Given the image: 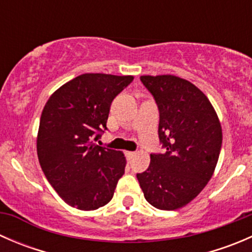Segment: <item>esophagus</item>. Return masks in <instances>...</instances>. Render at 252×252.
<instances>
[{"label":"esophagus","instance_id":"esophagus-1","mask_svg":"<svg viewBox=\"0 0 252 252\" xmlns=\"http://www.w3.org/2000/svg\"><path fill=\"white\" fill-rule=\"evenodd\" d=\"M135 155H136V152H134V151H126V156L128 159H131L134 156H135Z\"/></svg>","mask_w":252,"mask_h":252}]
</instances>
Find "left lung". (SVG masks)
<instances>
[{"instance_id":"left-lung-1","label":"left lung","mask_w":252,"mask_h":252,"mask_svg":"<svg viewBox=\"0 0 252 252\" xmlns=\"http://www.w3.org/2000/svg\"><path fill=\"white\" fill-rule=\"evenodd\" d=\"M159 111L158 136L164 154L150 155L149 168L136 174L149 204L173 211L194 200L215 172L222 126L199 88L175 75H142Z\"/></svg>"}]
</instances>
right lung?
<instances>
[{"mask_svg":"<svg viewBox=\"0 0 252 252\" xmlns=\"http://www.w3.org/2000/svg\"><path fill=\"white\" fill-rule=\"evenodd\" d=\"M133 79L81 74L57 89L42 110L36 140L40 166L53 189L72 207L97 210L113 197L126 157L95 141L107 129L113 98Z\"/></svg>","mask_w":252,"mask_h":252,"instance_id":"1","label":"right lung"}]
</instances>
